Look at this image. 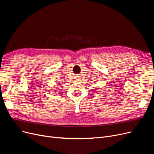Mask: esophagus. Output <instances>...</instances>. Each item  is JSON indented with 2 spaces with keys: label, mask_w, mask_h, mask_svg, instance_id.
Segmentation results:
<instances>
[{
  "label": "esophagus",
  "mask_w": 154,
  "mask_h": 154,
  "mask_svg": "<svg viewBox=\"0 0 154 154\" xmlns=\"http://www.w3.org/2000/svg\"><path fill=\"white\" fill-rule=\"evenodd\" d=\"M77 77H79V76H77Z\"/></svg>",
  "instance_id": "obj_1"
}]
</instances>
